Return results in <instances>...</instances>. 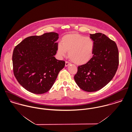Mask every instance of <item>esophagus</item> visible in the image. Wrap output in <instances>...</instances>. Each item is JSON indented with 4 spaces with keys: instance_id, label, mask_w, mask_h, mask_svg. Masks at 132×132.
<instances>
[{
    "instance_id": "obj_1",
    "label": "esophagus",
    "mask_w": 132,
    "mask_h": 132,
    "mask_svg": "<svg viewBox=\"0 0 132 132\" xmlns=\"http://www.w3.org/2000/svg\"><path fill=\"white\" fill-rule=\"evenodd\" d=\"M70 64V62H69L68 61H65V66L66 67H68L69 65Z\"/></svg>"
}]
</instances>
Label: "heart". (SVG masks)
Instances as JSON below:
<instances>
[{
	"instance_id": "b5f03b06",
	"label": "heart",
	"mask_w": 132,
	"mask_h": 132,
	"mask_svg": "<svg viewBox=\"0 0 132 132\" xmlns=\"http://www.w3.org/2000/svg\"><path fill=\"white\" fill-rule=\"evenodd\" d=\"M94 48V43L91 38L73 32L62 37L57 51L61 57L69 52L70 60L78 65H83L92 58Z\"/></svg>"
}]
</instances>
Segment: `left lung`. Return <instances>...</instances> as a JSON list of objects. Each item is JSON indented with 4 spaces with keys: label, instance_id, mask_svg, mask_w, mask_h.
I'll return each mask as SVG.
<instances>
[{
    "label": "left lung",
    "instance_id": "obj_1",
    "mask_svg": "<svg viewBox=\"0 0 132 132\" xmlns=\"http://www.w3.org/2000/svg\"><path fill=\"white\" fill-rule=\"evenodd\" d=\"M94 43L93 57L79 66L74 79L83 90L92 92L105 86L114 76L119 63V54L114 41L101 33L90 34Z\"/></svg>",
    "mask_w": 132,
    "mask_h": 132
}]
</instances>
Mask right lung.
Returning <instances> with one entry per match:
<instances>
[{
	"label": "right lung",
	"instance_id": "1",
	"mask_svg": "<svg viewBox=\"0 0 132 132\" xmlns=\"http://www.w3.org/2000/svg\"><path fill=\"white\" fill-rule=\"evenodd\" d=\"M59 34L46 33L24 39L13 49L12 64L17 81L27 91L45 93L54 83L65 61L56 60Z\"/></svg>",
	"mask_w": 132,
	"mask_h": 132
}]
</instances>
